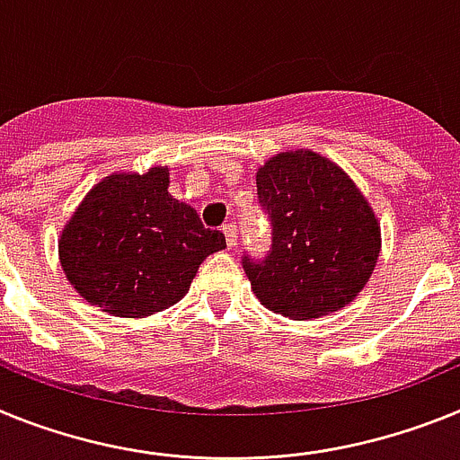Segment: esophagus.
Returning a JSON list of instances; mask_svg holds the SVG:
<instances>
[{
	"label": "esophagus",
	"instance_id": "esophagus-1",
	"mask_svg": "<svg viewBox=\"0 0 460 460\" xmlns=\"http://www.w3.org/2000/svg\"><path fill=\"white\" fill-rule=\"evenodd\" d=\"M222 231H225V235H226V245H229V250H234V247L238 245V226L231 222V225L222 226Z\"/></svg>",
	"mask_w": 460,
	"mask_h": 460
}]
</instances>
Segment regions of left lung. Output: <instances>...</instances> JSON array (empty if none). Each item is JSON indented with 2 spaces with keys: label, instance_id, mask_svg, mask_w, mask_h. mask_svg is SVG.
Masks as SVG:
<instances>
[{
  "label": "left lung",
  "instance_id": "8db88e82",
  "mask_svg": "<svg viewBox=\"0 0 460 460\" xmlns=\"http://www.w3.org/2000/svg\"><path fill=\"white\" fill-rule=\"evenodd\" d=\"M257 194L270 250L243 254V269L259 301L289 319L345 307L379 257L377 219L349 175L310 150L282 153L259 169Z\"/></svg>",
  "mask_w": 460,
  "mask_h": 460
}]
</instances>
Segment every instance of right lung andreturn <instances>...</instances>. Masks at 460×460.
<instances>
[{"label":"right lung","mask_w":460,"mask_h":460,"mask_svg":"<svg viewBox=\"0 0 460 460\" xmlns=\"http://www.w3.org/2000/svg\"><path fill=\"white\" fill-rule=\"evenodd\" d=\"M222 231L169 194V169L118 173L99 182L59 238V261L75 291L115 317H146L190 289Z\"/></svg>","instance_id":"obj_1"}]
</instances>
